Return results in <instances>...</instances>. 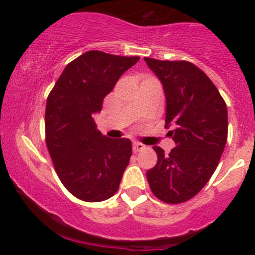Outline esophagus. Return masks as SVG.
I'll use <instances>...</instances> for the list:
<instances>
[{
	"mask_svg": "<svg viewBox=\"0 0 255 255\" xmlns=\"http://www.w3.org/2000/svg\"><path fill=\"white\" fill-rule=\"evenodd\" d=\"M145 148V145L141 144V142H134L133 144V151L134 152H139L141 150H144Z\"/></svg>",
	"mask_w": 255,
	"mask_h": 255,
	"instance_id": "esophagus-1",
	"label": "esophagus"
}]
</instances>
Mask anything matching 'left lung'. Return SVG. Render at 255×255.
<instances>
[{"instance_id":"obj_1","label":"left lung","mask_w":255,"mask_h":255,"mask_svg":"<svg viewBox=\"0 0 255 255\" xmlns=\"http://www.w3.org/2000/svg\"><path fill=\"white\" fill-rule=\"evenodd\" d=\"M145 62L164 90L165 127L176 144L165 154L159 146L157 163L147 170L151 191L159 200L180 204L192 199L209 182L217 168L228 137V110L205 73L188 61Z\"/></svg>"}]
</instances>
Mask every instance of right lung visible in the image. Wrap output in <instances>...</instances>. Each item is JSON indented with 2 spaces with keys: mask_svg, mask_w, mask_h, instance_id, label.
I'll use <instances>...</instances> for the list:
<instances>
[{
  "mask_svg": "<svg viewBox=\"0 0 255 255\" xmlns=\"http://www.w3.org/2000/svg\"><path fill=\"white\" fill-rule=\"evenodd\" d=\"M139 56L91 50L67 64L49 93L45 139L55 170L74 197L89 203L118 192L131 156V141L111 139L97 129L93 114Z\"/></svg>",
  "mask_w": 255,
  "mask_h": 255,
  "instance_id": "1",
  "label": "right lung"
}]
</instances>
